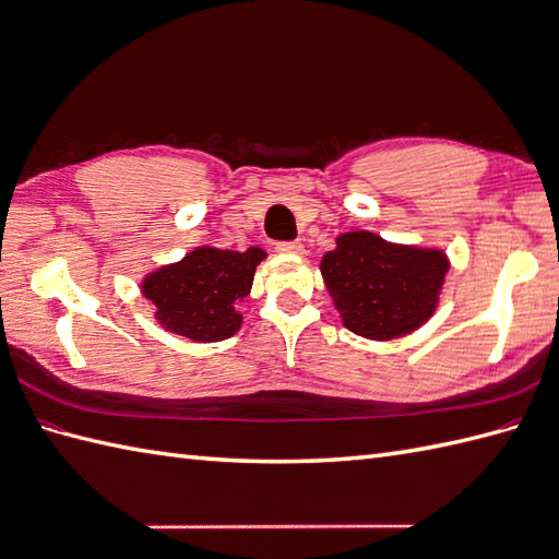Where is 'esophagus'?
<instances>
[{
	"mask_svg": "<svg viewBox=\"0 0 559 559\" xmlns=\"http://www.w3.org/2000/svg\"><path fill=\"white\" fill-rule=\"evenodd\" d=\"M276 250H278L281 254H297V257L305 254V248H302L300 242H278Z\"/></svg>",
	"mask_w": 559,
	"mask_h": 559,
	"instance_id": "1",
	"label": "esophagus"
}]
</instances>
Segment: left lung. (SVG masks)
Wrapping results in <instances>:
<instances>
[{"label":"left lung","instance_id":"obj_1","mask_svg":"<svg viewBox=\"0 0 559 559\" xmlns=\"http://www.w3.org/2000/svg\"><path fill=\"white\" fill-rule=\"evenodd\" d=\"M321 276L343 326L369 341H395L436 314L450 259L438 248L400 245L371 230L335 238Z\"/></svg>","mask_w":559,"mask_h":559}]
</instances>
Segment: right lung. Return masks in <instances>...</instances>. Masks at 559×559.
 Segmentation results:
<instances>
[{"label": "right lung", "mask_w": 559, "mask_h": 559, "mask_svg": "<svg viewBox=\"0 0 559 559\" xmlns=\"http://www.w3.org/2000/svg\"><path fill=\"white\" fill-rule=\"evenodd\" d=\"M262 248L245 252L200 245L180 262L164 264L142 278L140 293L154 307V319L168 333L194 343H218L240 331L238 305L252 290Z\"/></svg>", "instance_id": "1"}]
</instances>
